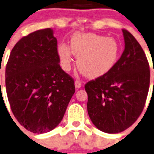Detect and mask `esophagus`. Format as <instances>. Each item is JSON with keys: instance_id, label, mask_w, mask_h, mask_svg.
I'll list each match as a JSON object with an SVG mask.
<instances>
[{"instance_id": "obj_1", "label": "esophagus", "mask_w": 154, "mask_h": 154, "mask_svg": "<svg viewBox=\"0 0 154 154\" xmlns=\"http://www.w3.org/2000/svg\"><path fill=\"white\" fill-rule=\"evenodd\" d=\"M75 88H76L77 89H78V88H80L81 87V86H82V83H81V81H75Z\"/></svg>"}]
</instances>
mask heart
Here are the masks:
<instances>
[{
	"mask_svg": "<svg viewBox=\"0 0 154 154\" xmlns=\"http://www.w3.org/2000/svg\"><path fill=\"white\" fill-rule=\"evenodd\" d=\"M62 67L69 70L72 53L77 59V66L85 77L95 78L113 69L120 54V46L114 38L92 33H76L70 41V48L65 44L58 47Z\"/></svg>",
	"mask_w": 154,
	"mask_h": 154,
	"instance_id": "1",
	"label": "heart"
}]
</instances>
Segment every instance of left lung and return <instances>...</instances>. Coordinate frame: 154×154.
Wrapping results in <instances>:
<instances>
[{
	"label": "left lung",
	"instance_id": "left-lung-1",
	"mask_svg": "<svg viewBox=\"0 0 154 154\" xmlns=\"http://www.w3.org/2000/svg\"><path fill=\"white\" fill-rule=\"evenodd\" d=\"M122 32L125 50L121 58L109 73L85 86L91 122L109 134L121 132L135 123L143 112L149 87L145 53L131 33Z\"/></svg>",
	"mask_w": 154,
	"mask_h": 154
}]
</instances>
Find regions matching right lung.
I'll use <instances>...</instances> for the list:
<instances>
[{
	"label": "right lung",
	"mask_w": 154,
	"mask_h": 154,
	"mask_svg": "<svg viewBox=\"0 0 154 154\" xmlns=\"http://www.w3.org/2000/svg\"><path fill=\"white\" fill-rule=\"evenodd\" d=\"M59 62L51 28L29 33L11 50L5 70L8 99L15 118L31 132L57 127L74 94L73 79Z\"/></svg>",
	"instance_id": "right-lung-1"
}]
</instances>
